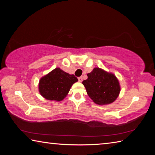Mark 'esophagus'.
<instances>
[{"label":"esophagus","instance_id":"1","mask_svg":"<svg viewBox=\"0 0 155 155\" xmlns=\"http://www.w3.org/2000/svg\"><path fill=\"white\" fill-rule=\"evenodd\" d=\"M78 81H79V82H82V81H83V77H78Z\"/></svg>","mask_w":155,"mask_h":155}]
</instances>
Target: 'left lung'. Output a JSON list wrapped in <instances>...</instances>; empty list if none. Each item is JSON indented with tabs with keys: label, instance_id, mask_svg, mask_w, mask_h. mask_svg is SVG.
<instances>
[{
	"label": "left lung",
	"instance_id": "obj_1",
	"mask_svg": "<svg viewBox=\"0 0 155 155\" xmlns=\"http://www.w3.org/2000/svg\"><path fill=\"white\" fill-rule=\"evenodd\" d=\"M83 85L90 98L97 104L105 105L115 101L120 92L119 81L113 73L100 68H94L87 74Z\"/></svg>",
	"mask_w": 155,
	"mask_h": 155
}]
</instances>
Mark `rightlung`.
<instances>
[{
  "label": "right lung",
  "instance_id": "right-lung-1",
  "mask_svg": "<svg viewBox=\"0 0 155 155\" xmlns=\"http://www.w3.org/2000/svg\"><path fill=\"white\" fill-rule=\"evenodd\" d=\"M78 78L57 68L41 77L39 81V92L48 101H61Z\"/></svg>",
  "mask_w": 155,
  "mask_h": 155
}]
</instances>
